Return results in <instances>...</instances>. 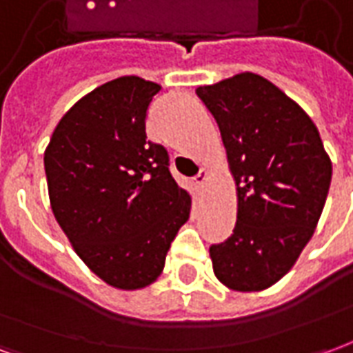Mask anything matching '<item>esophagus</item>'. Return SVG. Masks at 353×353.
<instances>
[{"label":"esophagus","instance_id":"1","mask_svg":"<svg viewBox=\"0 0 353 353\" xmlns=\"http://www.w3.org/2000/svg\"><path fill=\"white\" fill-rule=\"evenodd\" d=\"M206 179H208V172L206 170H200L199 176L194 177V185H196V189H202L204 183H206Z\"/></svg>","mask_w":353,"mask_h":353}]
</instances>
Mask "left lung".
I'll return each mask as SVG.
<instances>
[{
	"instance_id": "obj_1",
	"label": "left lung",
	"mask_w": 353,
	"mask_h": 353,
	"mask_svg": "<svg viewBox=\"0 0 353 353\" xmlns=\"http://www.w3.org/2000/svg\"><path fill=\"white\" fill-rule=\"evenodd\" d=\"M221 130L238 187L234 230L212 244L219 280L261 291L291 270L325 206L333 166L303 108L255 73L196 88Z\"/></svg>"
}]
</instances>
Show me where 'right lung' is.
<instances>
[{
    "label": "right lung",
    "mask_w": 353,
    "mask_h": 353,
    "mask_svg": "<svg viewBox=\"0 0 353 353\" xmlns=\"http://www.w3.org/2000/svg\"><path fill=\"white\" fill-rule=\"evenodd\" d=\"M159 90L136 75L94 88L60 119L45 151L58 225L85 265L119 289H141L161 276L191 214L168 151L145 139Z\"/></svg>",
    "instance_id": "obj_1"
}]
</instances>
